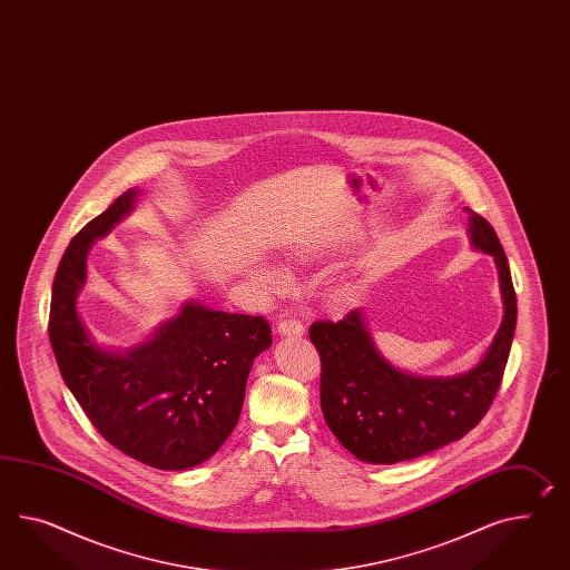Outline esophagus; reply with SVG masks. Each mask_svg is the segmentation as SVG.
<instances>
[{
	"mask_svg": "<svg viewBox=\"0 0 570 570\" xmlns=\"http://www.w3.org/2000/svg\"><path fill=\"white\" fill-rule=\"evenodd\" d=\"M278 334L286 335V337H291V335H303L305 334V327H303V323L296 320H284L278 323Z\"/></svg>",
	"mask_w": 570,
	"mask_h": 570,
	"instance_id": "esophagus-1",
	"label": "esophagus"
}]
</instances>
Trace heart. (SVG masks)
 <instances>
[{"instance_id":"1","label":"heart","mask_w":570,"mask_h":570,"mask_svg":"<svg viewBox=\"0 0 570 570\" xmlns=\"http://www.w3.org/2000/svg\"><path fill=\"white\" fill-rule=\"evenodd\" d=\"M259 282L267 286V288H272V291H278L282 286H286L288 278L278 267H265L264 272L259 274Z\"/></svg>"}]
</instances>
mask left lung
I'll return each instance as SVG.
<instances>
[{
	"label": "left lung",
	"mask_w": 570,
	"mask_h": 570,
	"mask_svg": "<svg viewBox=\"0 0 570 570\" xmlns=\"http://www.w3.org/2000/svg\"><path fill=\"white\" fill-rule=\"evenodd\" d=\"M470 243L499 269L504 315L480 362L453 376L405 373L381 354L362 308L346 320L315 321L308 330L321 356V410L335 439L366 463H397L459 441L484 417L502 381L517 327V296L504 249L480 214Z\"/></svg>",
	"instance_id": "left-lung-1"
}]
</instances>
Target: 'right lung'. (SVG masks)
Masks as SVG:
<instances>
[{"instance_id": "obj_1", "label": "right lung", "mask_w": 570, "mask_h": 570, "mask_svg": "<svg viewBox=\"0 0 570 570\" xmlns=\"http://www.w3.org/2000/svg\"><path fill=\"white\" fill-rule=\"evenodd\" d=\"M127 189L71 238L51 292L49 340L86 416L112 446L156 470L181 472L212 458L235 431L253 361L272 346L264 317L197 301L138 346H98L78 313L88 250L138 206Z\"/></svg>"}]
</instances>
